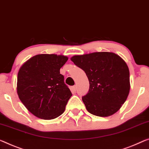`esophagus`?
Instances as JSON below:
<instances>
[{
  "mask_svg": "<svg viewBox=\"0 0 149 149\" xmlns=\"http://www.w3.org/2000/svg\"><path fill=\"white\" fill-rule=\"evenodd\" d=\"M72 89L73 92H76V90H77V86H76V85L73 86L72 87Z\"/></svg>",
  "mask_w": 149,
  "mask_h": 149,
  "instance_id": "34e87169",
  "label": "esophagus"
}]
</instances>
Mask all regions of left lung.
Returning <instances> with one entry per match:
<instances>
[{
	"label": "left lung",
	"mask_w": 149,
	"mask_h": 149,
	"mask_svg": "<svg viewBox=\"0 0 149 149\" xmlns=\"http://www.w3.org/2000/svg\"><path fill=\"white\" fill-rule=\"evenodd\" d=\"M85 72L89 90L82 97L89 113L109 116L124 104L130 91V73L125 61L113 52H98L70 58Z\"/></svg>",
	"instance_id": "left-lung-1"
}]
</instances>
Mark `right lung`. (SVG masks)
Here are the masks:
<instances>
[{
  "mask_svg": "<svg viewBox=\"0 0 149 149\" xmlns=\"http://www.w3.org/2000/svg\"><path fill=\"white\" fill-rule=\"evenodd\" d=\"M68 57L52 54L34 56L22 65L17 76V94L25 107L36 116L51 120L64 113L72 96L61 68Z\"/></svg>",
  "mask_w": 149,
  "mask_h": 149,
  "instance_id": "obj_1",
  "label": "right lung"
}]
</instances>
